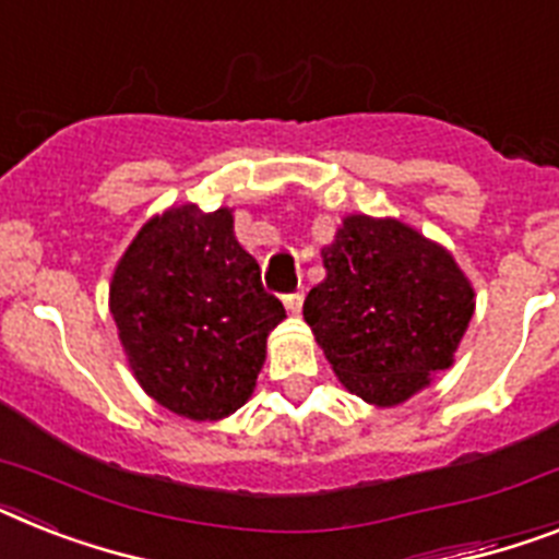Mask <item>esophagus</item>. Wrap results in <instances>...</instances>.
<instances>
[{
    "label": "esophagus",
    "instance_id": "34e87169",
    "mask_svg": "<svg viewBox=\"0 0 559 559\" xmlns=\"http://www.w3.org/2000/svg\"><path fill=\"white\" fill-rule=\"evenodd\" d=\"M284 307H287L289 312H293V316H298V312H301V307H304V293H301V289H298V293L284 295Z\"/></svg>",
    "mask_w": 559,
    "mask_h": 559
}]
</instances>
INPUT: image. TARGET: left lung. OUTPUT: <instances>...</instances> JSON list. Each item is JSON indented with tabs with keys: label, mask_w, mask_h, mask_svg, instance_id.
<instances>
[{
	"label": "left lung",
	"mask_w": 559,
	"mask_h": 559,
	"mask_svg": "<svg viewBox=\"0 0 559 559\" xmlns=\"http://www.w3.org/2000/svg\"><path fill=\"white\" fill-rule=\"evenodd\" d=\"M304 318L352 395L397 406L449 369L475 312L452 252L397 218L346 215Z\"/></svg>",
	"instance_id": "obj_1"
}]
</instances>
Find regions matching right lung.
Segmentation results:
<instances>
[{"instance_id": "right-lung-1", "label": "right lung", "mask_w": 559, "mask_h": 559, "mask_svg": "<svg viewBox=\"0 0 559 559\" xmlns=\"http://www.w3.org/2000/svg\"><path fill=\"white\" fill-rule=\"evenodd\" d=\"M110 312L135 381L164 409L222 420L264 367L266 335L287 312L233 233V210L195 204L150 218L110 281Z\"/></svg>"}]
</instances>
